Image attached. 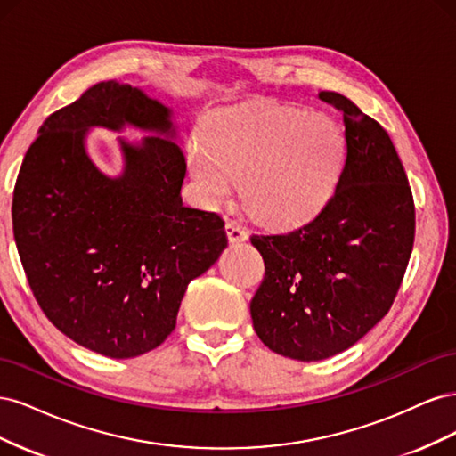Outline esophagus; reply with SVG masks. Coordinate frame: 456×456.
Instances as JSON below:
<instances>
[{
    "instance_id": "esophagus-1",
    "label": "esophagus",
    "mask_w": 456,
    "mask_h": 456,
    "mask_svg": "<svg viewBox=\"0 0 456 456\" xmlns=\"http://www.w3.org/2000/svg\"><path fill=\"white\" fill-rule=\"evenodd\" d=\"M226 236L230 240V243H243L247 240V230L241 224L230 220V223L226 224Z\"/></svg>"
}]
</instances>
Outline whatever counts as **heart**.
<instances>
[{"label": "heart", "instance_id": "b5f03b06", "mask_svg": "<svg viewBox=\"0 0 456 456\" xmlns=\"http://www.w3.org/2000/svg\"><path fill=\"white\" fill-rule=\"evenodd\" d=\"M344 151L337 123L278 104L218 110L205 136L186 151L188 173L200 205L218 209L233 183L256 220L287 226L308 218L333 186Z\"/></svg>", "mask_w": 456, "mask_h": 456}]
</instances>
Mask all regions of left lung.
Listing matches in <instances>:
<instances>
[{"instance_id":"1","label":"left lung","mask_w":456,"mask_h":456,"mask_svg":"<svg viewBox=\"0 0 456 456\" xmlns=\"http://www.w3.org/2000/svg\"><path fill=\"white\" fill-rule=\"evenodd\" d=\"M320 99L344 119L333 196L306 224L251 236L266 268L251 300L255 333L298 362L348 350L388 314L415 241V203L388 133L340 93Z\"/></svg>"}]
</instances>
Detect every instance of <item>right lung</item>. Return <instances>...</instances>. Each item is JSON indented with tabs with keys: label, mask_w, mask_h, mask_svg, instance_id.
I'll return each mask as SVG.
<instances>
[{
	"label": "right lung",
	"mask_w": 456,
	"mask_h": 456,
	"mask_svg": "<svg viewBox=\"0 0 456 456\" xmlns=\"http://www.w3.org/2000/svg\"><path fill=\"white\" fill-rule=\"evenodd\" d=\"M127 125L119 177L86 154L91 126ZM186 175L173 110L142 89L101 81L51 114L12 196V232L39 308L68 338L116 360L158 348L188 283L226 249L223 218L183 205Z\"/></svg>",
	"instance_id": "right-lung-1"
}]
</instances>
